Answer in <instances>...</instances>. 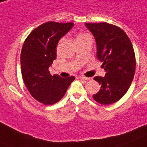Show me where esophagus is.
<instances>
[{
	"label": "esophagus",
	"instance_id": "obj_1",
	"mask_svg": "<svg viewBox=\"0 0 147 147\" xmlns=\"http://www.w3.org/2000/svg\"><path fill=\"white\" fill-rule=\"evenodd\" d=\"M80 78L82 80H84V81H90V80H91L92 78H88V77H84V76H80Z\"/></svg>",
	"mask_w": 147,
	"mask_h": 147
}]
</instances>
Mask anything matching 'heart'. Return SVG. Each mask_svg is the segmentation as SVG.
I'll return each mask as SVG.
<instances>
[{
    "label": "heart",
    "instance_id": "b5f03b06",
    "mask_svg": "<svg viewBox=\"0 0 147 147\" xmlns=\"http://www.w3.org/2000/svg\"><path fill=\"white\" fill-rule=\"evenodd\" d=\"M86 36H90V35H88L87 34H78L77 37H76V40L78 39H80V38H84Z\"/></svg>",
    "mask_w": 147,
    "mask_h": 147
}]
</instances>
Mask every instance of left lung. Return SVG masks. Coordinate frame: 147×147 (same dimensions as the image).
I'll return each mask as SVG.
<instances>
[{"label":"left lung","instance_id":"8db88e82","mask_svg":"<svg viewBox=\"0 0 147 147\" xmlns=\"http://www.w3.org/2000/svg\"><path fill=\"white\" fill-rule=\"evenodd\" d=\"M85 26L95 38L96 57L106 71L104 77L94 78L101 88L93 97L102 105L111 104L126 94L133 81L136 66L133 46L126 33L118 26L107 22Z\"/></svg>","mask_w":147,"mask_h":147}]
</instances>
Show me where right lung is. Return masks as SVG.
Segmentation results:
<instances>
[{
	"label": "right lung",
	"mask_w": 147,
	"mask_h": 147,
	"mask_svg": "<svg viewBox=\"0 0 147 147\" xmlns=\"http://www.w3.org/2000/svg\"><path fill=\"white\" fill-rule=\"evenodd\" d=\"M73 26L72 22H46L32 31L23 44L20 56L22 79L31 95L43 104L60 100L76 79L74 76H52L48 70L57 58L59 40Z\"/></svg>",
	"instance_id": "1"
}]
</instances>
